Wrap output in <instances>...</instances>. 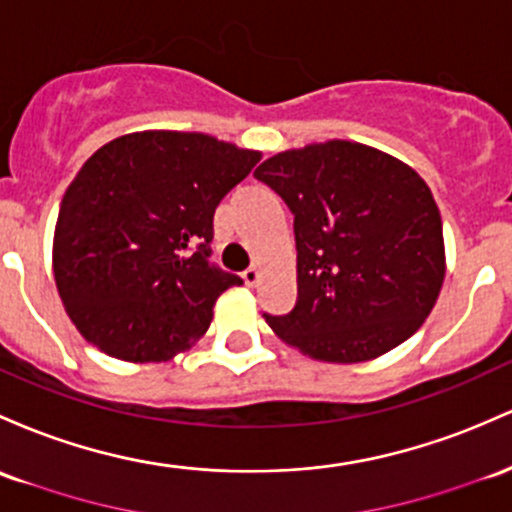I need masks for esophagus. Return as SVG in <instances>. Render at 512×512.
I'll use <instances>...</instances> for the list:
<instances>
[{
  "mask_svg": "<svg viewBox=\"0 0 512 512\" xmlns=\"http://www.w3.org/2000/svg\"><path fill=\"white\" fill-rule=\"evenodd\" d=\"M243 279H245L247 286H255L257 282H260V269H257L255 265L247 267L245 272H243Z\"/></svg>",
  "mask_w": 512,
  "mask_h": 512,
  "instance_id": "esophagus-1",
  "label": "esophagus"
}]
</instances>
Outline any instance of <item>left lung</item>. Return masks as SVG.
Returning a JSON list of instances; mask_svg holds the SVG:
<instances>
[{
  "label": "left lung",
  "instance_id": "8db88e82",
  "mask_svg": "<svg viewBox=\"0 0 512 512\" xmlns=\"http://www.w3.org/2000/svg\"><path fill=\"white\" fill-rule=\"evenodd\" d=\"M255 177L294 213L299 299L269 328L323 362H367L430 316L442 279V218L428 184L396 157L350 140L262 162Z\"/></svg>",
  "mask_w": 512,
  "mask_h": 512
}]
</instances>
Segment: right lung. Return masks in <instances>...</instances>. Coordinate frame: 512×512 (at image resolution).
<instances>
[{"mask_svg":"<svg viewBox=\"0 0 512 512\" xmlns=\"http://www.w3.org/2000/svg\"><path fill=\"white\" fill-rule=\"evenodd\" d=\"M260 162L204 133L143 131L89 157L67 187L53 269L84 340L126 362H160L206 333L238 274L213 265V213Z\"/></svg>","mask_w":512,"mask_h":512,"instance_id":"1","label":"right lung"}]
</instances>
